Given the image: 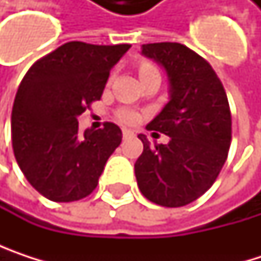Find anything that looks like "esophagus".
Segmentation results:
<instances>
[{"label": "esophagus", "mask_w": 261, "mask_h": 261, "mask_svg": "<svg viewBox=\"0 0 261 261\" xmlns=\"http://www.w3.org/2000/svg\"><path fill=\"white\" fill-rule=\"evenodd\" d=\"M133 136H134V133H133V131L130 130L122 131V137H124V139H130V137H133Z\"/></svg>", "instance_id": "1"}]
</instances>
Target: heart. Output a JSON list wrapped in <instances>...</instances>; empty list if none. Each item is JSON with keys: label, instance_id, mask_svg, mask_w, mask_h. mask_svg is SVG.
<instances>
[{"label": "heart", "instance_id": "b5f03b06", "mask_svg": "<svg viewBox=\"0 0 261 261\" xmlns=\"http://www.w3.org/2000/svg\"><path fill=\"white\" fill-rule=\"evenodd\" d=\"M151 71H155V68L151 63H148V62L140 63V66H139V74L140 75H145V74H148ZM118 119L121 122H124V124H130L131 125V124H136L140 119V115L133 109H122V110L118 112Z\"/></svg>", "mask_w": 261, "mask_h": 261}]
</instances>
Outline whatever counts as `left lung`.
Returning <instances> with one entry per match:
<instances>
[{
    "mask_svg": "<svg viewBox=\"0 0 261 261\" xmlns=\"http://www.w3.org/2000/svg\"><path fill=\"white\" fill-rule=\"evenodd\" d=\"M169 77V102L146 125L171 137L149 145L134 163L142 195L163 207H182L216 181L231 145V112L219 77L199 54L175 42L142 45Z\"/></svg>",
    "mask_w": 261,
    "mask_h": 261,
    "instance_id": "1",
    "label": "left lung"
}]
</instances>
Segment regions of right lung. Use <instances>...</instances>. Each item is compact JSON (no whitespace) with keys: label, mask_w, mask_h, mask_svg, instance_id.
Here are the masks:
<instances>
[{"label":"right lung","mask_w":261,"mask_h":261,"mask_svg":"<svg viewBox=\"0 0 261 261\" xmlns=\"http://www.w3.org/2000/svg\"><path fill=\"white\" fill-rule=\"evenodd\" d=\"M131 45L68 42L34 62L12 110L15 159L28 182L56 202L90 195L122 131L113 122L79 131L80 115L101 99L110 69Z\"/></svg>","instance_id":"obj_1"}]
</instances>
